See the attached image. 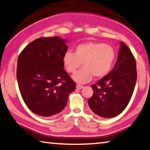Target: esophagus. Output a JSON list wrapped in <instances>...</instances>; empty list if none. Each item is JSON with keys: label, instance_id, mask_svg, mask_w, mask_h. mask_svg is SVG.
<instances>
[{"label": "esophagus", "instance_id": "esophagus-1", "mask_svg": "<svg viewBox=\"0 0 150 150\" xmlns=\"http://www.w3.org/2000/svg\"><path fill=\"white\" fill-rule=\"evenodd\" d=\"M83 87H84V86L79 85V84H77V86H76V88H77V89H81V88H83Z\"/></svg>", "mask_w": 150, "mask_h": 150}]
</instances>
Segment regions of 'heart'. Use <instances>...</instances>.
<instances>
[{
    "mask_svg": "<svg viewBox=\"0 0 150 150\" xmlns=\"http://www.w3.org/2000/svg\"><path fill=\"white\" fill-rule=\"evenodd\" d=\"M116 59V52L110 45L101 42H86L76 46L75 53L67 52L63 63L67 72L73 73L83 63V67L72 76L78 83H86L102 78L110 72Z\"/></svg>",
    "mask_w": 150,
    "mask_h": 150,
    "instance_id": "obj_1",
    "label": "heart"
}]
</instances>
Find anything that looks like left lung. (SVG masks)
Returning <instances> with one entry per match:
<instances>
[{"label":"left lung","mask_w":150,"mask_h":150,"mask_svg":"<svg viewBox=\"0 0 150 150\" xmlns=\"http://www.w3.org/2000/svg\"><path fill=\"white\" fill-rule=\"evenodd\" d=\"M136 79L135 58L128 46L121 42L113 69L92 85L93 95L88 100L91 110L103 118L120 115L130 102Z\"/></svg>","instance_id":"8db88e82"}]
</instances>
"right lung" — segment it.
Here are the masks:
<instances>
[{
  "instance_id": "add662e5",
  "label": "right lung",
  "mask_w": 150,
  "mask_h": 150,
  "mask_svg": "<svg viewBox=\"0 0 150 150\" xmlns=\"http://www.w3.org/2000/svg\"><path fill=\"white\" fill-rule=\"evenodd\" d=\"M66 43L57 36L40 38L30 43L18 58L20 94L30 110L39 116L48 117L61 112L76 87L63 69Z\"/></svg>"
}]
</instances>
